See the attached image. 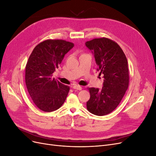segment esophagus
<instances>
[{
	"label": "esophagus",
	"mask_w": 156,
	"mask_h": 156,
	"mask_svg": "<svg viewBox=\"0 0 156 156\" xmlns=\"http://www.w3.org/2000/svg\"><path fill=\"white\" fill-rule=\"evenodd\" d=\"M73 89L77 90H82V87L79 85H73Z\"/></svg>",
	"instance_id": "34e87169"
}]
</instances>
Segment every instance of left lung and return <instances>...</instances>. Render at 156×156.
Listing matches in <instances>:
<instances>
[{"instance_id":"8db88e82","label":"left lung","mask_w":156,"mask_h":156,"mask_svg":"<svg viewBox=\"0 0 156 156\" xmlns=\"http://www.w3.org/2000/svg\"><path fill=\"white\" fill-rule=\"evenodd\" d=\"M85 45L94 56L99 75H103L101 89L89 88L87 108L95 115H106L119 105L128 88L127 60L120 47L106 37L87 41Z\"/></svg>"}]
</instances>
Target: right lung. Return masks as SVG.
Instances as JSON below:
<instances>
[{
  "label": "right lung",
  "instance_id": "1",
  "mask_svg": "<svg viewBox=\"0 0 156 156\" xmlns=\"http://www.w3.org/2000/svg\"><path fill=\"white\" fill-rule=\"evenodd\" d=\"M74 47L62 40H48L35 47L25 69V83L33 102L40 110L52 112L64 103L69 90L67 85L52 77L65 55Z\"/></svg>",
  "mask_w": 156,
  "mask_h": 156
}]
</instances>
